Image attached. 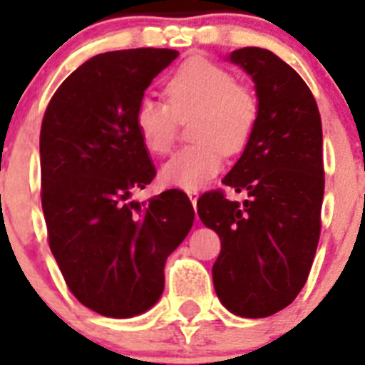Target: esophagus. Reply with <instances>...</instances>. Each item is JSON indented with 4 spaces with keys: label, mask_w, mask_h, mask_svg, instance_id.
<instances>
[{
    "label": "esophagus",
    "mask_w": 365,
    "mask_h": 365,
    "mask_svg": "<svg viewBox=\"0 0 365 365\" xmlns=\"http://www.w3.org/2000/svg\"><path fill=\"white\" fill-rule=\"evenodd\" d=\"M188 197H190V201H192L193 208H195V205H197V199H199V192H197V190H190Z\"/></svg>",
    "instance_id": "1"
}]
</instances>
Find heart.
Wrapping results in <instances>:
<instances>
[{
  "mask_svg": "<svg viewBox=\"0 0 365 365\" xmlns=\"http://www.w3.org/2000/svg\"><path fill=\"white\" fill-rule=\"evenodd\" d=\"M168 106L146 96L135 111V130L150 153L166 155L177 138L179 118L197 113L192 137L197 143L182 148L160 168V180L180 190H197L215 177L227 151H241L252 137L259 117L257 96L235 83L225 67L192 58L166 83Z\"/></svg>",
  "mask_w": 365,
  "mask_h": 365,
  "instance_id": "1",
  "label": "heart"
}]
</instances>
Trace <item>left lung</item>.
Listing matches in <instances>:
<instances>
[{"mask_svg":"<svg viewBox=\"0 0 365 365\" xmlns=\"http://www.w3.org/2000/svg\"><path fill=\"white\" fill-rule=\"evenodd\" d=\"M250 74L259 117L222 185L247 192L243 205L202 193L197 214L217 232L215 292L241 318H267L294 302L311 272L324 201L322 120L307 83L282 58L259 47L228 56Z\"/></svg>","mask_w":365,"mask_h":365,"instance_id":"1","label":"left lung"}]
</instances>
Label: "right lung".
I'll list each match as a JSON object with an SVG mask.
<instances>
[{"mask_svg": "<svg viewBox=\"0 0 365 365\" xmlns=\"http://www.w3.org/2000/svg\"><path fill=\"white\" fill-rule=\"evenodd\" d=\"M177 56L150 47L96 54L63 80L41 122L51 252L74 298L108 318L143 314L159 302L168 256L195 217L180 190L130 201L155 177L135 111Z\"/></svg>", "mask_w": 365, "mask_h": 365, "instance_id": "1", "label": "right lung"}]
</instances>
